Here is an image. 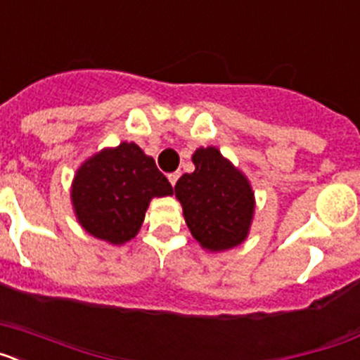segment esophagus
<instances>
[{
    "mask_svg": "<svg viewBox=\"0 0 360 360\" xmlns=\"http://www.w3.org/2000/svg\"><path fill=\"white\" fill-rule=\"evenodd\" d=\"M167 178H169L171 186L174 187V184H176V182H178V178H180V173H178V171H174V173H169V174H167Z\"/></svg>",
    "mask_w": 360,
    "mask_h": 360,
    "instance_id": "34e87169",
    "label": "esophagus"
}]
</instances>
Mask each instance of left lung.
I'll use <instances>...</instances> for the list:
<instances>
[{
	"label": "left lung",
	"instance_id": "8db88e82",
	"mask_svg": "<svg viewBox=\"0 0 360 360\" xmlns=\"http://www.w3.org/2000/svg\"><path fill=\"white\" fill-rule=\"evenodd\" d=\"M195 171L174 186L191 234L205 250L219 252L243 243L254 218L250 182L216 148H198Z\"/></svg>",
	"mask_w": 360,
	"mask_h": 360
}]
</instances>
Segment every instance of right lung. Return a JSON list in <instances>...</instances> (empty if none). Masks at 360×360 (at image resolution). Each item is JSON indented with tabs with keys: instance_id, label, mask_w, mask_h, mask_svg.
I'll return each mask as SVG.
<instances>
[{
	"instance_id": "1",
	"label": "right lung",
	"mask_w": 360,
	"mask_h": 360,
	"mask_svg": "<svg viewBox=\"0 0 360 360\" xmlns=\"http://www.w3.org/2000/svg\"><path fill=\"white\" fill-rule=\"evenodd\" d=\"M171 195L167 178L135 142L95 153L72 184L73 211L81 227L113 245L136 236L155 196Z\"/></svg>"
}]
</instances>
